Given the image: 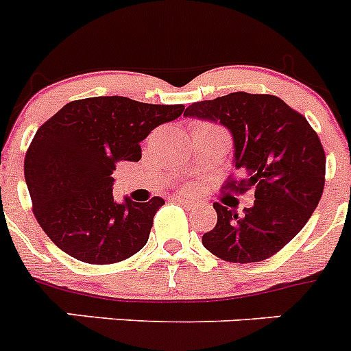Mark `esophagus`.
<instances>
[{"mask_svg":"<svg viewBox=\"0 0 351 351\" xmlns=\"http://www.w3.org/2000/svg\"><path fill=\"white\" fill-rule=\"evenodd\" d=\"M173 199H175V201H178L180 205L187 206V208H196V206H199V203H197V201H194V199H189V197L175 196V197H173Z\"/></svg>","mask_w":351,"mask_h":351,"instance_id":"34e87169","label":"esophagus"}]
</instances>
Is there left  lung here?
Listing matches in <instances>:
<instances>
[{
  "instance_id": "1",
  "label": "left lung",
  "mask_w": 351,
  "mask_h": 351,
  "mask_svg": "<svg viewBox=\"0 0 351 351\" xmlns=\"http://www.w3.org/2000/svg\"><path fill=\"white\" fill-rule=\"evenodd\" d=\"M184 117L219 121L233 136L234 167L222 191L254 189V205L239 215L213 203L217 224L203 245L231 263H254L277 254L318 206L325 185V152L306 117L276 95L237 91L194 102Z\"/></svg>"
}]
</instances>
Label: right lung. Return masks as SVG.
I'll list each match as a JSON object with an SVG mask.
<instances>
[{"instance_id":"right-lung-1","label":"right lung","mask_w":351,"mask_h":351,"mask_svg":"<svg viewBox=\"0 0 351 351\" xmlns=\"http://www.w3.org/2000/svg\"><path fill=\"white\" fill-rule=\"evenodd\" d=\"M185 106L145 104L127 97L72 100L49 118L26 152L24 178L33 213L49 239L84 263L123 261L148 242L162 197L146 203L112 197V171L138 162L139 143Z\"/></svg>"}]
</instances>
